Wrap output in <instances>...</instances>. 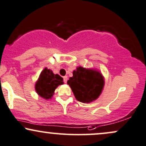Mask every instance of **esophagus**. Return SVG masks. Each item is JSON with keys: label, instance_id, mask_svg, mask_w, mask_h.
<instances>
[{"label": "esophagus", "instance_id": "1", "mask_svg": "<svg viewBox=\"0 0 146 146\" xmlns=\"http://www.w3.org/2000/svg\"><path fill=\"white\" fill-rule=\"evenodd\" d=\"M63 79H64V83H66L67 82V80H68V77L67 76H64V78H63Z\"/></svg>", "mask_w": 146, "mask_h": 146}]
</instances>
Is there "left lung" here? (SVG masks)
<instances>
[{"instance_id": "1", "label": "left lung", "mask_w": 146, "mask_h": 146, "mask_svg": "<svg viewBox=\"0 0 146 146\" xmlns=\"http://www.w3.org/2000/svg\"><path fill=\"white\" fill-rule=\"evenodd\" d=\"M67 84L78 101L89 103L95 101L101 95L105 80L99 70L78 66L73 71V77L69 78Z\"/></svg>"}]
</instances>
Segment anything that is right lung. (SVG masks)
<instances>
[{
  "mask_svg": "<svg viewBox=\"0 0 146 146\" xmlns=\"http://www.w3.org/2000/svg\"><path fill=\"white\" fill-rule=\"evenodd\" d=\"M63 78L58 74H54L51 69L45 67L40 73L35 83V90L38 96L45 100L51 99L54 91L60 85H62Z\"/></svg>",
  "mask_w": 146,
  "mask_h": 146,
  "instance_id": "add662e5",
  "label": "right lung"
}]
</instances>
